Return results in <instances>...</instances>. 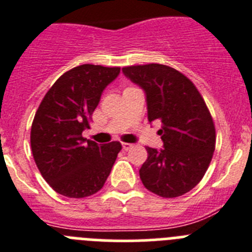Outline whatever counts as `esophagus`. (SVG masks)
Listing matches in <instances>:
<instances>
[{"label": "esophagus", "instance_id": "1", "mask_svg": "<svg viewBox=\"0 0 252 252\" xmlns=\"http://www.w3.org/2000/svg\"><path fill=\"white\" fill-rule=\"evenodd\" d=\"M133 147V144H130V143H123V150L124 151H128V150H130V148Z\"/></svg>", "mask_w": 252, "mask_h": 252}]
</instances>
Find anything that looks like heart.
I'll list each match as a JSON object with an SVG mask.
<instances>
[{"label":"heart","instance_id":"obj_1","mask_svg":"<svg viewBox=\"0 0 252 252\" xmlns=\"http://www.w3.org/2000/svg\"><path fill=\"white\" fill-rule=\"evenodd\" d=\"M128 89H129V87H128Z\"/></svg>","mask_w":252,"mask_h":252}]
</instances>
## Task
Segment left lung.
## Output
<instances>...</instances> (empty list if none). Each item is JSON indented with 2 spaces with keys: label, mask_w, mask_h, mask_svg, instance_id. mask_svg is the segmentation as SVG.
<instances>
[{
  "label": "left lung",
  "mask_w": 252,
  "mask_h": 252,
  "mask_svg": "<svg viewBox=\"0 0 252 252\" xmlns=\"http://www.w3.org/2000/svg\"><path fill=\"white\" fill-rule=\"evenodd\" d=\"M123 73L142 87L148 120L162 124L163 148L146 147L139 170L144 188L162 198H176L202 180L216 148V128L205 101L178 69L158 63L124 67Z\"/></svg>",
  "instance_id": "left-lung-1"
}]
</instances>
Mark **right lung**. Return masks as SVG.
Here are the masks:
<instances>
[{
	"mask_svg": "<svg viewBox=\"0 0 252 252\" xmlns=\"http://www.w3.org/2000/svg\"><path fill=\"white\" fill-rule=\"evenodd\" d=\"M119 73V67L81 64L63 73L41 100L30 143L41 176L58 194L86 198L104 187L122 144L101 146L82 132L90 129L105 87Z\"/></svg>",
	"mask_w": 252,
	"mask_h": 252,
	"instance_id": "add662e5",
	"label": "right lung"
}]
</instances>
